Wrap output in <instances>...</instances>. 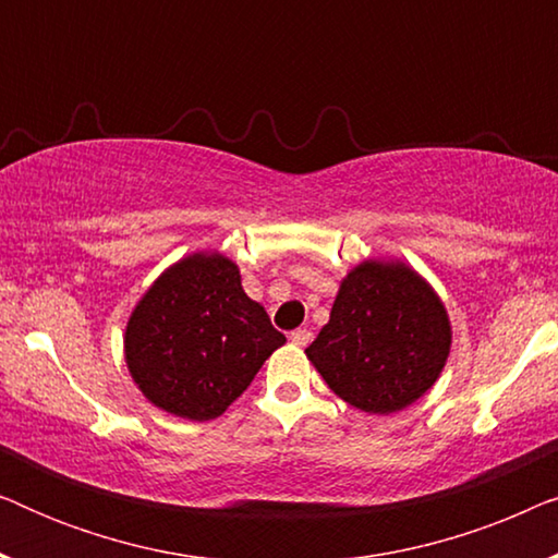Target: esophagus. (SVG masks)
<instances>
[{"mask_svg":"<svg viewBox=\"0 0 558 558\" xmlns=\"http://www.w3.org/2000/svg\"><path fill=\"white\" fill-rule=\"evenodd\" d=\"M289 340H292V345H296V348H307L312 342V332L307 330V327H300V330L289 332Z\"/></svg>","mask_w":558,"mask_h":558,"instance_id":"1","label":"esophagus"}]
</instances>
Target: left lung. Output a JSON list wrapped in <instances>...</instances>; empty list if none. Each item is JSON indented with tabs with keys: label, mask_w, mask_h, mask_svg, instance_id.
<instances>
[{
	"label": "left lung",
	"mask_w": 558,
	"mask_h": 558,
	"mask_svg": "<svg viewBox=\"0 0 558 558\" xmlns=\"http://www.w3.org/2000/svg\"><path fill=\"white\" fill-rule=\"evenodd\" d=\"M449 348L437 289L401 258H365L340 279L330 319L304 353L335 396L388 416L437 384Z\"/></svg>",
	"instance_id": "1"
}]
</instances>
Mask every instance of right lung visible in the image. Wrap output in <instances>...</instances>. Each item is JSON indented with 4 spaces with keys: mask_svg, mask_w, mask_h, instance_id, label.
Returning <instances> with one entry per match:
<instances>
[{
    "mask_svg": "<svg viewBox=\"0 0 558 558\" xmlns=\"http://www.w3.org/2000/svg\"><path fill=\"white\" fill-rule=\"evenodd\" d=\"M284 342L243 292L239 264L210 248L167 266L140 296L126 319L124 361L151 407L210 422Z\"/></svg>",
    "mask_w": 558,
    "mask_h": 558,
    "instance_id": "right-lung-1",
    "label": "right lung"
}]
</instances>
